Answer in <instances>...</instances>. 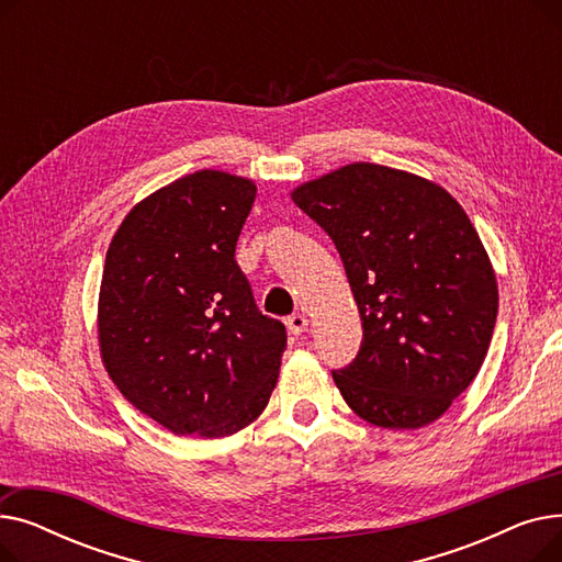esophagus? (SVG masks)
<instances>
[{
    "mask_svg": "<svg viewBox=\"0 0 562 562\" xmlns=\"http://www.w3.org/2000/svg\"><path fill=\"white\" fill-rule=\"evenodd\" d=\"M310 326V321H307V316L305 314H291L289 318H286V328H289V333L291 335H301V333H305V328Z\"/></svg>",
    "mask_w": 562,
    "mask_h": 562,
    "instance_id": "34e87169",
    "label": "esophagus"
}]
</instances>
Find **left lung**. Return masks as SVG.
Returning <instances> with one entry per match:
<instances>
[{
    "label": "left lung",
    "instance_id": "obj_1",
    "mask_svg": "<svg viewBox=\"0 0 562 562\" xmlns=\"http://www.w3.org/2000/svg\"><path fill=\"white\" fill-rule=\"evenodd\" d=\"M328 232L362 318V346L333 371L348 407L378 428L439 419L476 378L498 289L460 202L419 175L348 164L291 191Z\"/></svg>",
    "mask_w": 562,
    "mask_h": 562
}]
</instances>
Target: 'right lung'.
I'll return each mask as SVG.
<instances>
[{
	"label": "right lung",
	"instance_id": "1",
	"mask_svg": "<svg viewBox=\"0 0 562 562\" xmlns=\"http://www.w3.org/2000/svg\"><path fill=\"white\" fill-rule=\"evenodd\" d=\"M252 180L198 170L147 195L115 229L98 301L102 362L121 394L175 435L227 437L276 390L286 330L234 259Z\"/></svg>",
	"mask_w": 562,
	"mask_h": 562
}]
</instances>
